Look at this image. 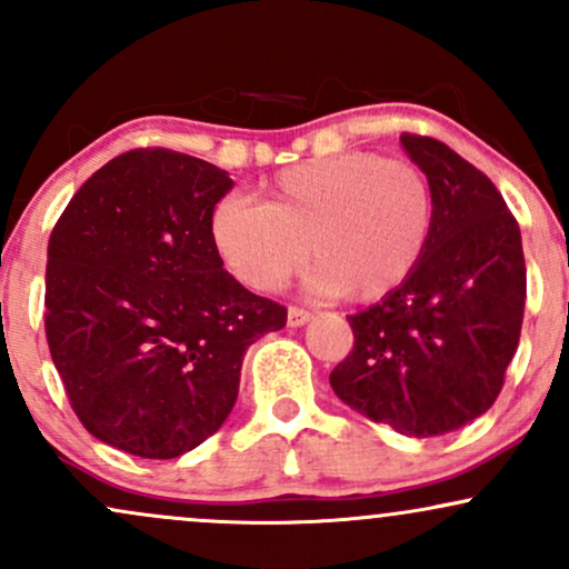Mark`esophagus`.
Segmentation results:
<instances>
[{"label": "esophagus", "mask_w": 569, "mask_h": 569, "mask_svg": "<svg viewBox=\"0 0 569 569\" xmlns=\"http://www.w3.org/2000/svg\"><path fill=\"white\" fill-rule=\"evenodd\" d=\"M310 318L312 312L305 310V307H289V326H293V329H297V326H305Z\"/></svg>", "instance_id": "34e87169"}]
</instances>
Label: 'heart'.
<instances>
[{"mask_svg": "<svg viewBox=\"0 0 569 569\" xmlns=\"http://www.w3.org/2000/svg\"><path fill=\"white\" fill-rule=\"evenodd\" d=\"M433 211V189L415 162L345 152L283 168L259 187V206L217 202L208 232L248 289L278 291L310 253L318 293L375 302L420 264Z\"/></svg>", "mask_w": 569, "mask_h": 569, "instance_id": "obj_1", "label": "heart"}]
</instances>
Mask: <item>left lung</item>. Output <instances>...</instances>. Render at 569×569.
Returning <instances> with one entry per match:
<instances>
[{"label": "left lung", "instance_id": "obj_1", "mask_svg": "<svg viewBox=\"0 0 569 569\" xmlns=\"http://www.w3.org/2000/svg\"><path fill=\"white\" fill-rule=\"evenodd\" d=\"M401 143L433 189V230L415 272L348 318L356 342L329 382L371 422L428 439L498 398L519 348L527 267L519 224L479 168L428 136Z\"/></svg>", "mask_w": 569, "mask_h": 569}]
</instances>
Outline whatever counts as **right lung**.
<instances>
[{
	"mask_svg": "<svg viewBox=\"0 0 569 569\" xmlns=\"http://www.w3.org/2000/svg\"><path fill=\"white\" fill-rule=\"evenodd\" d=\"M227 171L130 149L69 200L48 243L44 335L88 433L147 460L189 452L227 420L246 350L286 307L224 270L208 221Z\"/></svg>",
	"mask_w": 569,
	"mask_h": 569,
	"instance_id": "1",
	"label": "right lung"
}]
</instances>
